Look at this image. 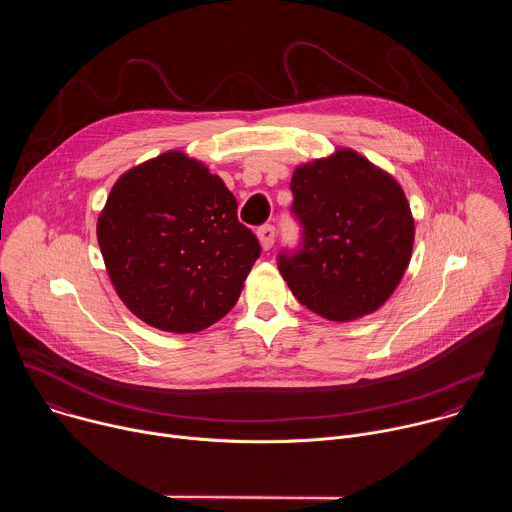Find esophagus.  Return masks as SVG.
Returning a JSON list of instances; mask_svg holds the SVG:
<instances>
[{
  "label": "esophagus",
  "mask_w": 512,
  "mask_h": 512,
  "mask_svg": "<svg viewBox=\"0 0 512 512\" xmlns=\"http://www.w3.org/2000/svg\"><path fill=\"white\" fill-rule=\"evenodd\" d=\"M257 237H259V243H261L263 251H269L273 247V243H275V229H273V225L259 227Z\"/></svg>",
  "instance_id": "1"
}]
</instances>
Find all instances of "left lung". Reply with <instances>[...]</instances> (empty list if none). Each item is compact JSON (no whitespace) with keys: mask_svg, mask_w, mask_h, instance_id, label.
Instances as JSON below:
<instances>
[{"mask_svg":"<svg viewBox=\"0 0 512 512\" xmlns=\"http://www.w3.org/2000/svg\"><path fill=\"white\" fill-rule=\"evenodd\" d=\"M291 214L302 227L296 251L277 267L308 310L336 322L379 310L399 285L415 225L397 180L352 150L296 168Z\"/></svg>","mask_w":512,"mask_h":512,"instance_id":"1","label":"left lung"}]
</instances>
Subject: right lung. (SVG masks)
Wrapping results in <instances>:
<instances>
[{
    "label": "right lung",
    "mask_w": 512,
    "mask_h": 512,
    "mask_svg": "<svg viewBox=\"0 0 512 512\" xmlns=\"http://www.w3.org/2000/svg\"><path fill=\"white\" fill-rule=\"evenodd\" d=\"M97 241L121 302L164 332H198L237 304L261 255L225 182L182 152L125 172L99 214Z\"/></svg>",
    "instance_id": "1"
}]
</instances>
